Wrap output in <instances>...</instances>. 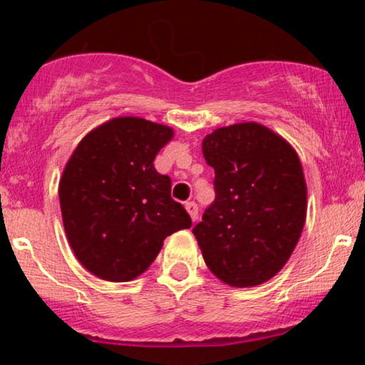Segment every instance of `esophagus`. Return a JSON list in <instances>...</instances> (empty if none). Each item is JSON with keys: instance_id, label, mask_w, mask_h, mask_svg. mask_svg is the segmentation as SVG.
I'll list each match as a JSON object with an SVG mask.
<instances>
[{"instance_id": "34e87169", "label": "esophagus", "mask_w": 365, "mask_h": 365, "mask_svg": "<svg viewBox=\"0 0 365 365\" xmlns=\"http://www.w3.org/2000/svg\"><path fill=\"white\" fill-rule=\"evenodd\" d=\"M186 211L189 212V216H191V219L194 222L197 221V204L196 202H186Z\"/></svg>"}]
</instances>
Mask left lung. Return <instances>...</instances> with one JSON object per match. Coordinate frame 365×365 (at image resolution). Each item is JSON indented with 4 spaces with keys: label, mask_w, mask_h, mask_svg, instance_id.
I'll list each match as a JSON object with an SVG mask.
<instances>
[{
    "label": "left lung",
    "mask_w": 365,
    "mask_h": 365,
    "mask_svg": "<svg viewBox=\"0 0 365 365\" xmlns=\"http://www.w3.org/2000/svg\"><path fill=\"white\" fill-rule=\"evenodd\" d=\"M202 154L216 174V199L192 229L204 262L227 286L267 282L286 266L306 224L307 186L296 149L249 121L214 129Z\"/></svg>",
    "instance_id": "1"
}]
</instances>
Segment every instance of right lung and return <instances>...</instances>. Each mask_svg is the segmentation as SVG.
<instances>
[{
  "mask_svg": "<svg viewBox=\"0 0 365 365\" xmlns=\"http://www.w3.org/2000/svg\"><path fill=\"white\" fill-rule=\"evenodd\" d=\"M173 128L119 116L89 131L59 179L64 232L78 261L109 282H128L151 266L164 239L191 227L171 197V179L154 158Z\"/></svg>",
  "mask_w": 365,
  "mask_h": 365,
  "instance_id": "1",
  "label": "right lung"
}]
</instances>
